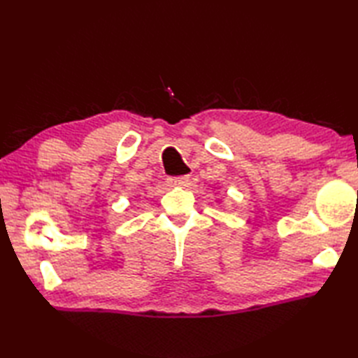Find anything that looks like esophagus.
I'll return each instance as SVG.
<instances>
[{"instance_id":"34e87169","label":"esophagus","mask_w":358,"mask_h":358,"mask_svg":"<svg viewBox=\"0 0 358 358\" xmlns=\"http://www.w3.org/2000/svg\"><path fill=\"white\" fill-rule=\"evenodd\" d=\"M171 186L173 187H183V186H189V177H178V178H171L169 180Z\"/></svg>"}]
</instances>
